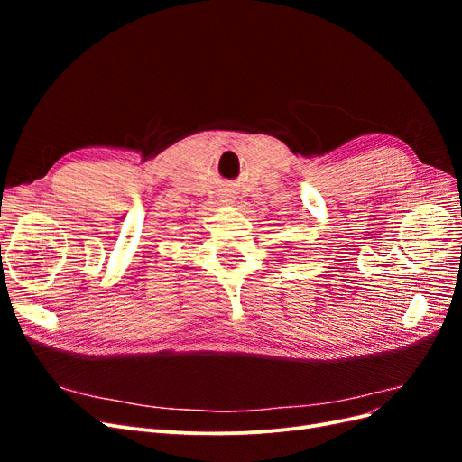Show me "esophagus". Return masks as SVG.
<instances>
[{"mask_svg":"<svg viewBox=\"0 0 462 462\" xmlns=\"http://www.w3.org/2000/svg\"><path fill=\"white\" fill-rule=\"evenodd\" d=\"M226 202H233V199H226Z\"/></svg>","mask_w":462,"mask_h":462,"instance_id":"34e87169","label":"esophagus"}]
</instances>
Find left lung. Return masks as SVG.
I'll use <instances>...</instances> for the list:
<instances>
[{"label": "left lung", "mask_w": 462, "mask_h": 462, "mask_svg": "<svg viewBox=\"0 0 462 462\" xmlns=\"http://www.w3.org/2000/svg\"><path fill=\"white\" fill-rule=\"evenodd\" d=\"M287 248H291V246H287Z\"/></svg>", "instance_id": "obj_1"}]
</instances>
